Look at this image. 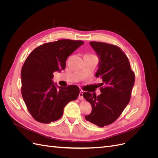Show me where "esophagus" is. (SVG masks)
I'll use <instances>...</instances> for the list:
<instances>
[{
  "mask_svg": "<svg viewBox=\"0 0 158 158\" xmlns=\"http://www.w3.org/2000/svg\"><path fill=\"white\" fill-rule=\"evenodd\" d=\"M83 94H84V92L82 90H81L80 92L79 95H78V99H84V96H83Z\"/></svg>",
  "mask_w": 158,
  "mask_h": 158,
  "instance_id": "esophagus-1",
  "label": "esophagus"
}]
</instances>
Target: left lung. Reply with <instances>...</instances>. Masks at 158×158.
Returning <instances> with one entry per match:
<instances>
[{
  "label": "left lung",
  "mask_w": 158,
  "mask_h": 158,
  "mask_svg": "<svg viewBox=\"0 0 158 158\" xmlns=\"http://www.w3.org/2000/svg\"><path fill=\"white\" fill-rule=\"evenodd\" d=\"M99 58L95 77H100L104 87L101 94L84 92V98L92 106V112L85 115L86 121L99 127L116 121L130 102L135 84V73L126 55L118 47L106 43L91 41Z\"/></svg>",
  "instance_id": "1"
}]
</instances>
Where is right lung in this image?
<instances>
[{
    "label": "right lung",
    "mask_w": 158,
    "mask_h": 158,
    "mask_svg": "<svg viewBox=\"0 0 158 158\" xmlns=\"http://www.w3.org/2000/svg\"><path fill=\"white\" fill-rule=\"evenodd\" d=\"M84 44L70 40L47 43L27 56L21 71V91L27 110L37 121L49 123L58 120L66 105L77 99V85L58 86L52 80V73L64 70L68 56Z\"/></svg>",
    "instance_id": "1"
}]
</instances>
